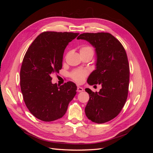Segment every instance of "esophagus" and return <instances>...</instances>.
Segmentation results:
<instances>
[{
	"mask_svg": "<svg viewBox=\"0 0 153 153\" xmlns=\"http://www.w3.org/2000/svg\"><path fill=\"white\" fill-rule=\"evenodd\" d=\"M77 91H78V92H82V91H84V89H83L82 87L78 86V87H77Z\"/></svg>",
	"mask_w": 153,
	"mask_h": 153,
	"instance_id": "1",
	"label": "esophagus"
}]
</instances>
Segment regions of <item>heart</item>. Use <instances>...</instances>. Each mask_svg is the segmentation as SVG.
<instances>
[{
    "instance_id": "obj_1",
    "label": "heart",
    "mask_w": 153,
    "mask_h": 153,
    "mask_svg": "<svg viewBox=\"0 0 153 153\" xmlns=\"http://www.w3.org/2000/svg\"><path fill=\"white\" fill-rule=\"evenodd\" d=\"M80 55L90 54L93 55L94 51L90 46L86 45L80 48ZM88 73H89V72H88L87 70H85V69H76V70H74L71 72V76L76 82L81 83L84 80L85 78L88 75Z\"/></svg>"
}]
</instances>
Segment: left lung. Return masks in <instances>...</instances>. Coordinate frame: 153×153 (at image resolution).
<instances>
[{"label": "left lung", "mask_w": 153, "mask_h": 153, "mask_svg": "<svg viewBox=\"0 0 153 153\" xmlns=\"http://www.w3.org/2000/svg\"><path fill=\"white\" fill-rule=\"evenodd\" d=\"M77 39L86 40L95 48L96 68L87 83L102 87L96 92L85 89L89 94L85 115L94 123H106L120 113L128 97L129 67L126 51L120 41L108 32L83 33Z\"/></svg>", "instance_id": "left-lung-1"}]
</instances>
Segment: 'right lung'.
<instances>
[{"instance_id":"obj_1","label":"right lung","mask_w":153,"mask_h":153,"mask_svg":"<svg viewBox=\"0 0 153 153\" xmlns=\"http://www.w3.org/2000/svg\"><path fill=\"white\" fill-rule=\"evenodd\" d=\"M79 33L47 31L32 42L23 59L20 87L25 105L34 117L45 122L63 117L76 93L75 83L57 86L52 74L62 66L63 53L69 42Z\"/></svg>"}]
</instances>
